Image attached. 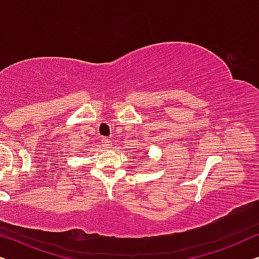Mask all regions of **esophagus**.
Masks as SVG:
<instances>
[{
    "label": "esophagus",
    "mask_w": 259,
    "mask_h": 259,
    "mask_svg": "<svg viewBox=\"0 0 259 259\" xmlns=\"http://www.w3.org/2000/svg\"><path fill=\"white\" fill-rule=\"evenodd\" d=\"M101 142H102V145L106 146V148H110V146H111V141L109 140V138L102 137L101 138Z\"/></svg>",
    "instance_id": "obj_1"
}]
</instances>
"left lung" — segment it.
<instances>
[{
	"label": "left lung",
	"mask_w": 259,
	"mask_h": 259,
	"mask_svg": "<svg viewBox=\"0 0 259 259\" xmlns=\"http://www.w3.org/2000/svg\"><path fill=\"white\" fill-rule=\"evenodd\" d=\"M145 157H146V156H145Z\"/></svg>",
	"instance_id": "8db88e82"
}]
</instances>
